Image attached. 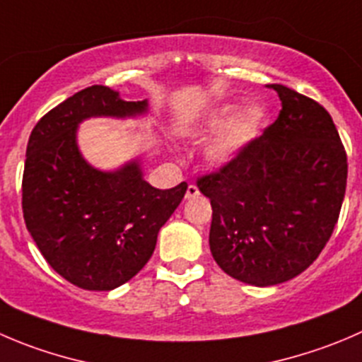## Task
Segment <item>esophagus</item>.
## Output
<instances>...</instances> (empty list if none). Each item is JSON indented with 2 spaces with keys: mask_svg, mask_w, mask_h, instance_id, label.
<instances>
[{
  "mask_svg": "<svg viewBox=\"0 0 362 362\" xmlns=\"http://www.w3.org/2000/svg\"><path fill=\"white\" fill-rule=\"evenodd\" d=\"M199 194V189L196 187L194 184H189V187H187V192H185V198L187 199H192V198H196V196Z\"/></svg>",
  "mask_w": 362,
  "mask_h": 362,
  "instance_id": "esophagus-1",
  "label": "esophagus"
}]
</instances>
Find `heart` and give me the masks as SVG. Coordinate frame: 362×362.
Listing matches in <instances>:
<instances>
[{
    "label": "heart",
    "mask_w": 362,
    "mask_h": 362,
    "mask_svg": "<svg viewBox=\"0 0 362 362\" xmlns=\"http://www.w3.org/2000/svg\"><path fill=\"white\" fill-rule=\"evenodd\" d=\"M237 111V106L221 107L210 117L209 124H206V132H219L227 129L209 146V159L214 164H224L237 157L238 152L258 136L265 124V110L258 104L249 106L235 121Z\"/></svg>",
    "instance_id": "b5f03b06"
}]
</instances>
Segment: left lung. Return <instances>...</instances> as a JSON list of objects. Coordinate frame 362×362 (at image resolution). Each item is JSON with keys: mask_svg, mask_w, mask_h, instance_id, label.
I'll return each mask as SVG.
<instances>
[{"mask_svg": "<svg viewBox=\"0 0 362 362\" xmlns=\"http://www.w3.org/2000/svg\"><path fill=\"white\" fill-rule=\"evenodd\" d=\"M274 124L198 177L210 198V251L231 278L272 286L308 269L331 238L346 189V152L324 106L283 84Z\"/></svg>", "mask_w": 362, "mask_h": 362, "instance_id": "8db88e82", "label": "left lung"}]
</instances>
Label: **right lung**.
I'll use <instances>...</instances> for the list:
<instances>
[{"instance_id": "1", "label": "right lung", "mask_w": 362, "mask_h": 362, "mask_svg": "<svg viewBox=\"0 0 362 362\" xmlns=\"http://www.w3.org/2000/svg\"><path fill=\"white\" fill-rule=\"evenodd\" d=\"M146 100L127 103L111 88H84L52 107L31 131L23 173V214L45 262L83 290L107 292L146 265L157 233L187 184L156 189L143 180L138 160L113 173L95 170L76 143L90 117H134Z\"/></svg>"}]
</instances>
